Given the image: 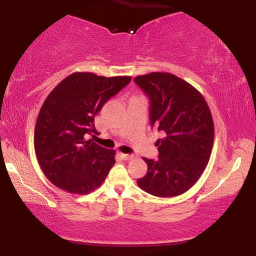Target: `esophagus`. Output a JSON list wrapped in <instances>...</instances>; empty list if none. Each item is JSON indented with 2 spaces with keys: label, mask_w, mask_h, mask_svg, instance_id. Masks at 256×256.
Listing matches in <instances>:
<instances>
[{
  "label": "esophagus",
  "mask_w": 256,
  "mask_h": 256,
  "mask_svg": "<svg viewBox=\"0 0 256 256\" xmlns=\"http://www.w3.org/2000/svg\"><path fill=\"white\" fill-rule=\"evenodd\" d=\"M120 156H121L122 160H130L133 158V155H130V154H123V153H120Z\"/></svg>",
  "instance_id": "1"
}]
</instances>
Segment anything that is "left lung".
<instances>
[{
	"label": "left lung",
	"mask_w": 256,
	"mask_h": 256,
	"mask_svg": "<svg viewBox=\"0 0 256 256\" xmlns=\"http://www.w3.org/2000/svg\"><path fill=\"white\" fill-rule=\"evenodd\" d=\"M134 81L150 101V125L162 135L156 140L158 160L143 158L148 172L138 187L160 198L182 194L208 165L214 138L210 108L197 89L172 74L150 72Z\"/></svg>",
	"instance_id": "obj_1"
}]
</instances>
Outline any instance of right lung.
Segmentation results:
<instances>
[{
  "instance_id": "right-lung-1",
  "label": "right lung",
  "mask_w": 256,
  "mask_h": 256,
  "mask_svg": "<svg viewBox=\"0 0 256 256\" xmlns=\"http://www.w3.org/2000/svg\"><path fill=\"white\" fill-rule=\"evenodd\" d=\"M131 79L74 72L48 94L37 116L34 148L42 172L55 186L86 194L104 182L116 164V150L86 136L96 132V114Z\"/></svg>"
}]
</instances>
